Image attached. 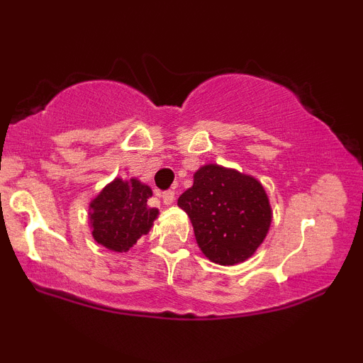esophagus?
I'll list each match as a JSON object with an SVG mask.
<instances>
[{
    "label": "esophagus",
    "instance_id": "esophagus-1",
    "mask_svg": "<svg viewBox=\"0 0 363 363\" xmlns=\"http://www.w3.org/2000/svg\"><path fill=\"white\" fill-rule=\"evenodd\" d=\"M162 199H164L165 205H172L174 201H176V193L174 191H165V193H162Z\"/></svg>",
    "mask_w": 363,
    "mask_h": 363
}]
</instances>
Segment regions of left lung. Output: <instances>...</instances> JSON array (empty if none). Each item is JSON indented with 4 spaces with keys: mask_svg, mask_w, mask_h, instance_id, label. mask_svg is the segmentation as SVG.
I'll return each instance as SVG.
<instances>
[{
    "mask_svg": "<svg viewBox=\"0 0 363 363\" xmlns=\"http://www.w3.org/2000/svg\"><path fill=\"white\" fill-rule=\"evenodd\" d=\"M177 199L211 262L234 266L252 256L272 227L273 210L256 177L218 164L201 165Z\"/></svg>",
    "mask_w": 363,
    "mask_h": 363,
    "instance_id": "8db88e82",
    "label": "left lung"
}]
</instances>
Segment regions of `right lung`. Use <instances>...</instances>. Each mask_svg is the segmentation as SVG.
Returning <instances> with one entry per match:
<instances>
[{
  "instance_id": "1",
  "label": "right lung",
  "mask_w": 363,
  "mask_h": 363,
  "mask_svg": "<svg viewBox=\"0 0 363 363\" xmlns=\"http://www.w3.org/2000/svg\"><path fill=\"white\" fill-rule=\"evenodd\" d=\"M152 187L136 177H116L89 205V225L97 244L128 252L147 235L160 211L148 205Z\"/></svg>"
}]
</instances>
